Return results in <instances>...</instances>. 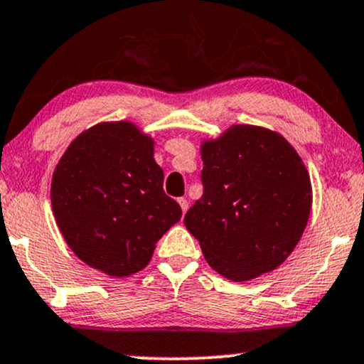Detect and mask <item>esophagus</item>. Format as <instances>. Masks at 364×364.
<instances>
[{"instance_id": "obj_1", "label": "esophagus", "mask_w": 364, "mask_h": 364, "mask_svg": "<svg viewBox=\"0 0 364 364\" xmlns=\"http://www.w3.org/2000/svg\"><path fill=\"white\" fill-rule=\"evenodd\" d=\"M178 203H179V207H181V210H183V213H186V210H188V200L186 198H178Z\"/></svg>"}]
</instances>
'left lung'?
Instances as JSON below:
<instances>
[{
  "mask_svg": "<svg viewBox=\"0 0 364 364\" xmlns=\"http://www.w3.org/2000/svg\"><path fill=\"white\" fill-rule=\"evenodd\" d=\"M203 195L186 212V229L222 277L247 282L277 269L307 225L312 186L287 139L234 125L201 146Z\"/></svg>",
  "mask_w": 364,
  "mask_h": 364,
  "instance_id": "left-lung-1",
  "label": "left lung"
}]
</instances>
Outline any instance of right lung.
Here are the masks:
<instances>
[{
  "label": "right lung",
  "instance_id": "right-lung-1",
  "mask_svg": "<svg viewBox=\"0 0 364 364\" xmlns=\"http://www.w3.org/2000/svg\"><path fill=\"white\" fill-rule=\"evenodd\" d=\"M163 181L149 135L130 122L91 127L73 140L52 176L60 234L91 268L115 278L137 273L181 218Z\"/></svg>",
  "mask_w": 364,
  "mask_h": 364
}]
</instances>
